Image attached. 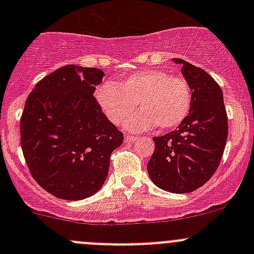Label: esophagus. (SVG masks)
Segmentation results:
<instances>
[{"label":"esophagus","mask_w":254,"mask_h":254,"mask_svg":"<svg viewBox=\"0 0 254 254\" xmlns=\"http://www.w3.org/2000/svg\"><path fill=\"white\" fill-rule=\"evenodd\" d=\"M125 142H134L135 140H137L136 136H131V135H127V136H125Z\"/></svg>","instance_id":"obj_1"}]
</instances>
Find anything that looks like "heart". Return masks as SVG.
Masks as SVG:
<instances>
[{
    "mask_svg": "<svg viewBox=\"0 0 254 254\" xmlns=\"http://www.w3.org/2000/svg\"><path fill=\"white\" fill-rule=\"evenodd\" d=\"M102 111L113 124H122L134 114L139 103L141 112L127 123L130 130H163L178 127L191 106V89L186 78L171 76L157 68L132 73L119 84L106 82L97 91Z\"/></svg>",
    "mask_w": 254,
    "mask_h": 254,
    "instance_id": "b5f03b06",
    "label": "heart"
}]
</instances>
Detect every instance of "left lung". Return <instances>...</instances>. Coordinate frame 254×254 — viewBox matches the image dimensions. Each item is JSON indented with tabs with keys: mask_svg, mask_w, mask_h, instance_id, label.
Segmentation results:
<instances>
[{
	"mask_svg": "<svg viewBox=\"0 0 254 254\" xmlns=\"http://www.w3.org/2000/svg\"><path fill=\"white\" fill-rule=\"evenodd\" d=\"M182 73L191 89L188 117L175 131L155 136L147 163L151 181L171 193H190L217 170L227 140V114L219 84L203 68L182 59Z\"/></svg>",
	"mask_w": 254,
	"mask_h": 254,
	"instance_id": "obj_1",
	"label": "left lung"
}]
</instances>
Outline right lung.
I'll return each instance as SVG.
<instances>
[{"label":"right lung","mask_w":254,"mask_h":254,"mask_svg":"<svg viewBox=\"0 0 254 254\" xmlns=\"http://www.w3.org/2000/svg\"><path fill=\"white\" fill-rule=\"evenodd\" d=\"M104 72L66 65L40 79L20 118V146L32 177L48 193L81 200L99 190L124 135L94 98Z\"/></svg>","instance_id":"add662e5"}]
</instances>
